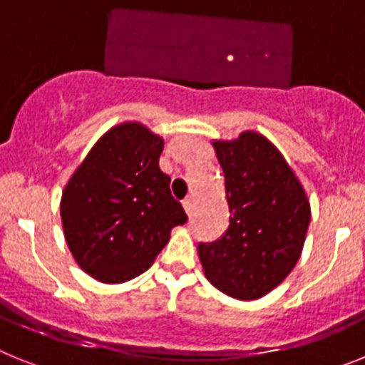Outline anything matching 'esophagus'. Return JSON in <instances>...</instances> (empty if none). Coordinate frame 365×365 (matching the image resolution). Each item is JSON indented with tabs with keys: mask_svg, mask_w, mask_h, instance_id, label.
I'll use <instances>...</instances> for the list:
<instances>
[{
	"mask_svg": "<svg viewBox=\"0 0 365 365\" xmlns=\"http://www.w3.org/2000/svg\"><path fill=\"white\" fill-rule=\"evenodd\" d=\"M182 204H183V209H185V213L191 215L192 213V207H195V200H192L191 196H187V198L182 202Z\"/></svg>",
	"mask_w": 365,
	"mask_h": 365,
	"instance_id": "obj_1",
	"label": "esophagus"
}]
</instances>
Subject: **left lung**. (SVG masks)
I'll list each match as a JSON object with an SVG mask.
<instances>
[{
	"instance_id": "1",
	"label": "left lung",
	"mask_w": 365,
	"mask_h": 365,
	"mask_svg": "<svg viewBox=\"0 0 365 365\" xmlns=\"http://www.w3.org/2000/svg\"><path fill=\"white\" fill-rule=\"evenodd\" d=\"M226 180L230 226L198 244L205 277L235 299H259L283 283L305 244L310 205L281 152L257 132L213 141Z\"/></svg>"
}]
</instances>
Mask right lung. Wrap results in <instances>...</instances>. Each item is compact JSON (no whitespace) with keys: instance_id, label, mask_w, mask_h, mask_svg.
I'll return each instance as SVG.
<instances>
[{"instance_id":"right-lung-1","label":"right lung","mask_w":365,"mask_h":365,"mask_svg":"<svg viewBox=\"0 0 365 365\" xmlns=\"http://www.w3.org/2000/svg\"><path fill=\"white\" fill-rule=\"evenodd\" d=\"M163 139L139 123L110 128L66 185L64 237L82 270L101 283H125L150 268L185 224L182 204L160 169Z\"/></svg>"}]
</instances>
